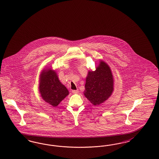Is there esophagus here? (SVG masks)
Masks as SVG:
<instances>
[{
  "mask_svg": "<svg viewBox=\"0 0 159 159\" xmlns=\"http://www.w3.org/2000/svg\"><path fill=\"white\" fill-rule=\"evenodd\" d=\"M79 93L78 90H72V93L73 94H77Z\"/></svg>",
  "mask_w": 159,
  "mask_h": 159,
  "instance_id": "esophagus-1",
  "label": "esophagus"
}]
</instances>
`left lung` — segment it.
I'll return each instance as SVG.
<instances>
[{
    "label": "left lung",
    "instance_id": "8db88e82",
    "mask_svg": "<svg viewBox=\"0 0 159 159\" xmlns=\"http://www.w3.org/2000/svg\"><path fill=\"white\" fill-rule=\"evenodd\" d=\"M114 82L109 65L102 60H100L96 70L88 72L84 95L93 106H99L112 95Z\"/></svg>",
    "mask_w": 159,
    "mask_h": 159
}]
</instances>
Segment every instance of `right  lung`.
<instances>
[{
    "instance_id": "1",
    "label": "right lung",
    "mask_w": 159,
    "mask_h": 159,
    "mask_svg": "<svg viewBox=\"0 0 159 159\" xmlns=\"http://www.w3.org/2000/svg\"><path fill=\"white\" fill-rule=\"evenodd\" d=\"M39 89L43 100L53 107H57L69 94L60 82L56 70L51 67L44 69L40 73Z\"/></svg>"
}]
</instances>
